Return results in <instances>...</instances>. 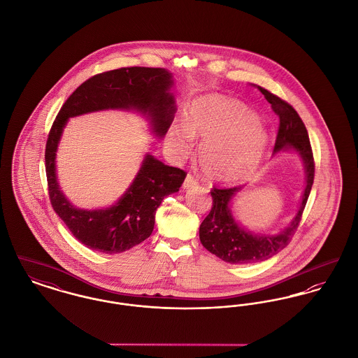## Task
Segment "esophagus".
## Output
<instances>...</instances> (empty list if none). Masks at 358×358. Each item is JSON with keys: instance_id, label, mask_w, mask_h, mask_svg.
I'll list each match as a JSON object with an SVG mask.
<instances>
[{"instance_id": "obj_1", "label": "esophagus", "mask_w": 358, "mask_h": 358, "mask_svg": "<svg viewBox=\"0 0 358 358\" xmlns=\"http://www.w3.org/2000/svg\"><path fill=\"white\" fill-rule=\"evenodd\" d=\"M196 185H198L196 179H195L191 173H187V176H186V179H185V182H183V188L195 187Z\"/></svg>"}]
</instances>
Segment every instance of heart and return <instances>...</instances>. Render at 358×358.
I'll return each instance as SVG.
<instances>
[{"instance_id": "1", "label": "heart", "mask_w": 358, "mask_h": 358, "mask_svg": "<svg viewBox=\"0 0 358 358\" xmlns=\"http://www.w3.org/2000/svg\"><path fill=\"white\" fill-rule=\"evenodd\" d=\"M192 138L202 140L198 157L207 176L215 182H243L262 163L266 134L245 105L221 95L196 98L169 131V147L178 156H186Z\"/></svg>"}]
</instances>
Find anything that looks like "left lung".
I'll list each match as a JSON object with an SVG mask.
<instances>
[{"mask_svg": "<svg viewBox=\"0 0 358 358\" xmlns=\"http://www.w3.org/2000/svg\"><path fill=\"white\" fill-rule=\"evenodd\" d=\"M272 110L279 117V131L273 148V156L279 152L294 151L303 163L306 185L301 194V205L285 229L276 234H264L248 230L236 221L231 213V201L243 189L213 188V207L199 227V240L208 252L229 264L260 263L279 253L291 241L301 222V214L307 203L314 183V157L307 129L296 110L263 87H259Z\"/></svg>", "mask_w": 358, "mask_h": 358, "instance_id": "obj_1", "label": "left lung"}]
</instances>
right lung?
<instances>
[{"label":"right lung","instance_id":"right-lung-1","mask_svg":"<svg viewBox=\"0 0 358 358\" xmlns=\"http://www.w3.org/2000/svg\"><path fill=\"white\" fill-rule=\"evenodd\" d=\"M172 73L166 69L125 67L94 76L82 83L62 106L45 145V172L51 205L79 243L102 253H121L147 240L162 201L185 182L186 172L144 156L131 186L109 207L86 210L63 194L57 175V152L69 118L101 110L143 114L156 137L169 131L176 112Z\"/></svg>","mask_w":358,"mask_h":358}]
</instances>
